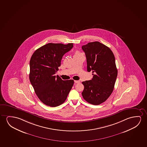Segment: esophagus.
Instances as JSON below:
<instances>
[{"mask_svg":"<svg viewBox=\"0 0 147 147\" xmlns=\"http://www.w3.org/2000/svg\"><path fill=\"white\" fill-rule=\"evenodd\" d=\"M74 82L75 83H79L80 82V81H79V80H75Z\"/></svg>","mask_w":147,"mask_h":147,"instance_id":"1","label":"esophagus"}]
</instances>
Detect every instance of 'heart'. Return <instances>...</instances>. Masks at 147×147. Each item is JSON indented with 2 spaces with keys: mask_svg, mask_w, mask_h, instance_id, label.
Instances as JSON below:
<instances>
[{
  "mask_svg": "<svg viewBox=\"0 0 147 147\" xmlns=\"http://www.w3.org/2000/svg\"><path fill=\"white\" fill-rule=\"evenodd\" d=\"M79 54H80L79 52H78V51H77L75 52V55H79Z\"/></svg>",
  "mask_w": 147,
  "mask_h": 147,
  "instance_id": "b5f03b06",
  "label": "heart"
}]
</instances>
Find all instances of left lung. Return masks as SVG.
<instances>
[{"label": "left lung", "instance_id": "1", "mask_svg": "<svg viewBox=\"0 0 147 147\" xmlns=\"http://www.w3.org/2000/svg\"><path fill=\"white\" fill-rule=\"evenodd\" d=\"M88 72L92 71L93 77L83 81V98L94 105L105 102L113 92L117 76V68L113 52L105 45L98 41L84 45Z\"/></svg>", "mask_w": 147, "mask_h": 147}]
</instances>
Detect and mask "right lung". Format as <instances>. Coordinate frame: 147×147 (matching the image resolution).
<instances>
[{"instance_id": "right-lung-1", "label": "right lung", "mask_w": 147, "mask_h": 147, "mask_svg": "<svg viewBox=\"0 0 147 147\" xmlns=\"http://www.w3.org/2000/svg\"><path fill=\"white\" fill-rule=\"evenodd\" d=\"M73 45L49 43L36 49L31 57L30 82L39 100L47 106L62 104L74 84L73 80H63L55 75L63 56L72 49Z\"/></svg>"}]
</instances>
